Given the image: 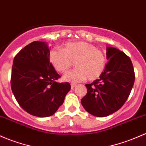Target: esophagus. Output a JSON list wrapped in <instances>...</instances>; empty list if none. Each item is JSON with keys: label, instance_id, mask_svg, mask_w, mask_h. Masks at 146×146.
<instances>
[{"label": "esophagus", "instance_id": "esophagus-1", "mask_svg": "<svg viewBox=\"0 0 146 146\" xmlns=\"http://www.w3.org/2000/svg\"><path fill=\"white\" fill-rule=\"evenodd\" d=\"M76 84H73V83L70 84V87H71V89H73L75 87H76Z\"/></svg>", "mask_w": 146, "mask_h": 146}]
</instances>
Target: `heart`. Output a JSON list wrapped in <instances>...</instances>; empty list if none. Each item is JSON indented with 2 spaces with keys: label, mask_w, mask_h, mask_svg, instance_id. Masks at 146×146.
Masks as SVG:
<instances>
[{
  "label": "heart",
  "mask_w": 146,
  "mask_h": 146,
  "mask_svg": "<svg viewBox=\"0 0 146 146\" xmlns=\"http://www.w3.org/2000/svg\"><path fill=\"white\" fill-rule=\"evenodd\" d=\"M49 60L55 70L65 73L75 62L76 68L63 76L66 82H81L88 79L94 80L100 77L106 65L105 54L95 45L85 41L68 42L61 49L54 48L49 54Z\"/></svg>",
  "instance_id": "heart-1"
}]
</instances>
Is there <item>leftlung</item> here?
Here are the masks:
<instances>
[{
    "mask_svg": "<svg viewBox=\"0 0 146 146\" xmlns=\"http://www.w3.org/2000/svg\"><path fill=\"white\" fill-rule=\"evenodd\" d=\"M108 61L99 79L85 85L87 93L81 100L84 108L96 117H106L118 110L127 101L134 83L131 59L113 47L106 48Z\"/></svg>",
    "mask_w": 146,
    "mask_h": 146,
    "instance_id": "8db88e82",
    "label": "left lung"
}]
</instances>
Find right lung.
I'll return each mask as SVG.
<instances>
[{
    "mask_svg": "<svg viewBox=\"0 0 146 146\" xmlns=\"http://www.w3.org/2000/svg\"><path fill=\"white\" fill-rule=\"evenodd\" d=\"M47 42L34 41L15 56L11 89L19 106L32 115H52L70 91L68 82H56L60 76L49 60Z\"/></svg>",
    "mask_w": 146,
    "mask_h": 146,
    "instance_id": "add662e5",
    "label": "right lung"
}]
</instances>
